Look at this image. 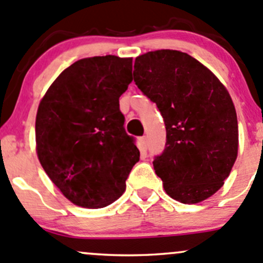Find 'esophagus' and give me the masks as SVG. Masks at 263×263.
I'll list each match as a JSON object with an SVG mask.
<instances>
[{"mask_svg": "<svg viewBox=\"0 0 263 263\" xmlns=\"http://www.w3.org/2000/svg\"><path fill=\"white\" fill-rule=\"evenodd\" d=\"M141 146H142L143 148H147V146H148V140H147V137L146 136H143V137H141Z\"/></svg>", "mask_w": 263, "mask_h": 263, "instance_id": "esophagus-1", "label": "esophagus"}]
</instances>
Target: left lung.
Returning a JSON list of instances; mask_svg holds the SVG:
<instances>
[{"instance_id":"left-lung-1","label":"left lung","mask_w":263,"mask_h":263,"mask_svg":"<svg viewBox=\"0 0 263 263\" xmlns=\"http://www.w3.org/2000/svg\"><path fill=\"white\" fill-rule=\"evenodd\" d=\"M134 79L155 102L166 145L154 160L170 198L197 204L224 184L238 155V122L223 83L186 52L148 51L135 60Z\"/></svg>"}]
</instances>
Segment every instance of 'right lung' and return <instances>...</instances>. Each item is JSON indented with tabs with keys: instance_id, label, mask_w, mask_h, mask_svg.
<instances>
[{
	"instance_id": "right-lung-1",
	"label": "right lung",
	"mask_w": 263,
	"mask_h": 263,
	"mask_svg": "<svg viewBox=\"0 0 263 263\" xmlns=\"http://www.w3.org/2000/svg\"><path fill=\"white\" fill-rule=\"evenodd\" d=\"M131 76L132 58H84L62 71L41 98L35 122L39 161L76 205L98 209L117 200L140 160L120 110Z\"/></svg>"
}]
</instances>
